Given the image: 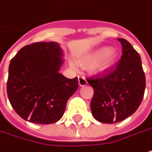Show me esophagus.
I'll return each instance as SVG.
<instances>
[{
  "label": "esophagus",
  "instance_id": "esophagus-1",
  "mask_svg": "<svg viewBox=\"0 0 152 152\" xmlns=\"http://www.w3.org/2000/svg\"><path fill=\"white\" fill-rule=\"evenodd\" d=\"M87 81H86V79L84 78V77L83 76H78V84L80 85V86H84V85H86L87 84Z\"/></svg>",
  "mask_w": 152,
  "mask_h": 152
}]
</instances>
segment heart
<instances>
[{
    "label": "heart",
    "mask_w": 152,
    "mask_h": 152,
    "mask_svg": "<svg viewBox=\"0 0 152 152\" xmlns=\"http://www.w3.org/2000/svg\"><path fill=\"white\" fill-rule=\"evenodd\" d=\"M115 58V52L111 48H100L83 56L78 60L81 66H88L93 73H101L110 69Z\"/></svg>",
    "instance_id": "1"
}]
</instances>
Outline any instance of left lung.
Wrapping results in <instances>:
<instances>
[{
  "mask_svg": "<svg viewBox=\"0 0 152 152\" xmlns=\"http://www.w3.org/2000/svg\"><path fill=\"white\" fill-rule=\"evenodd\" d=\"M122 56L116 67L103 75L87 78L94 88L90 103L93 116L112 124L126 120L140 106L145 88V73L139 53L124 38Z\"/></svg>",
  "mask_w": 152,
  "mask_h": 152,
  "instance_id": "obj_1",
  "label": "left lung"
}]
</instances>
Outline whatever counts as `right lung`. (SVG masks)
Returning <instances> with one entry per match:
<instances>
[{
  "instance_id": "right-lung-1",
  "label": "right lung",
  "mask_w": 152,
  "mask_h": 152,
  "mask_svg": "<svg viewBox=\"0 0 152 152\" xmlns=\"http://www.w3.org/2000/svg\"><path fill=\"white\" fill-rule=\"evenodd\" d=\"M62 58L58 42H41L23 47L11 60L7 95L14 110L25 121L48 125L64 115L78 80L60 74Z\"/></svg>"
}]
</instances>
